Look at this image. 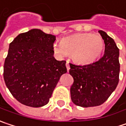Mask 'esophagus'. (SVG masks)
<instances>
[{
	"label": "esophagus",
	"instance_id": "34e87169",
	"mask_svg": "<svg viewBox=\"0 0 126 126\" xmlns=\"http://www.w3.org/2000/svg\"><path fill=\"white\" fill-rule=\"evenodd\" d=\"M65 65H66V68H67V71H68L70 70V65H69V63H68V61H67V62H66V64H65Z\"/></svg>",
	"mask_w": 126,
	"mask_h": 126
}]
</instances>
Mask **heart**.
<instances>
[{"instance_id": "heart-1", "label": "heart", "mask_w": 126, "mask_h": 126, "mask_svg": "<svg viewBox=\"0 0 126 126\" xmlns=\"http://www.w3.org/2000/svg\"><path fill=\"white\" fill-rule=\"evenodd\" d=\"M104 49V41L98 34L78 33L63 38L53 44L54 52L60 57L70 54L76 64L86 65L93 63L100 56Z\"/></svg>"}]
</instances>
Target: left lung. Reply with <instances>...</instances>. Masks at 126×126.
Returning a JSON list of instances; mask_svg holds the SVG:
<instances>
[{
  "label": "left lung",
  "mask_w": 126,
  "mask_h": 126,
  "mask_svg": "<svg viewBox=\"0 0 126 126\" xmlns=\"http://www.w3.org/2000/svg\"><path fill=\"white\" fill-rule=\"evenodd\" d=\"M105 42L104 55L96 62L76 65L70 63L74 78L71 97L76 105L89 108L103 104L115 91L119 81V49L108 34L99 30Z\"/></svg>",
  "instance_id": "8db88e82"
}]
</instances>
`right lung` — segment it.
<instances>
[{
    "label": "right lung",
    "instance_id": "1",
    "mask_svg": "<svg viewBox=\"0 0 126 126\" xmlns=\"http://www.w3.org/2000/svg\"><path fill=\"white\" fill-rule=\"evenodd\" d=\"M55 36L33 29L19 34L9 45L3 78L11 94L21 104L47 105L61 76L67 72L65 61L53 55Z\"/></svg>",
    "mask_w": 126,
    "mask_h": 126
}]
</instances>
